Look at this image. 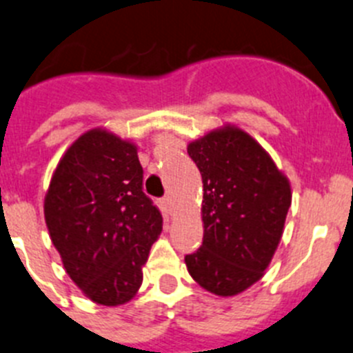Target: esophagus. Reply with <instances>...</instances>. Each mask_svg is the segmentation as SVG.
<instances>
[{"label":"esophagus","instance_id":"34e87169","mask_svg":"<svg viewBox=\"0 0 353 353\" xmlns=\"http://www.w3.org/2000/svg\"><path fill=\"white\" fill-rule=\"evenodd\" d=\"M161 207H163V210H165L167 214H172V200H170V196L161 199Z\"/></svg>","mask_w":353,"mask_h":353}]
</instances>
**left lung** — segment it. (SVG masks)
Returning a JSON list of instances; mask_svg holds the SVG:
<instances>
[{
  "label": "left lung",
  "mask_w": 353,
  "mask_h": 353,
  "mask_svg": "<svg viewBox=\"0 0 353 353\" xmlns=\"http://www.w3.org/2000/svg\"><path fill=\"white\" fill-rule=\"evenodd\" d=\"M202 174L203 242L184 258L193 281L235 296L265 275L284 233L291 184L265 148L236 125L188 144Z\"/></svg>",
  "instance_id": "1"
}]
</instances>
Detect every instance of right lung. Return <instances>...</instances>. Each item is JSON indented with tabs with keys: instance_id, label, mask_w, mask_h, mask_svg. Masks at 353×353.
Here are the masks:
<instances>
[{
	"instance_id": "obj_1",
	"label": "right lung",
	"mask_w": 353,
	"mask_h": 353,
	"mask_svg": "<svg viewBox=\"0 0 353 353\" xmlns=\"http://www.w3.org/2000/svg\"><path fill=\"white\" fill-rule=\"evenodd\" d=\"M43 210L65 273L88 299L118 306L137 294L163 219L143 192L136 144L106 128L81 134L59 160Z\"/></svg>"
}]
</instances>
